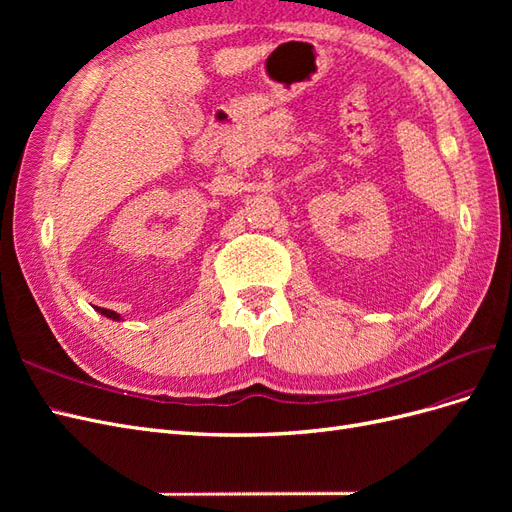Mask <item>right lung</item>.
Instances as JSON below:
<instances>
[{
	"label": "right lung",
	"instance_id": "obj_1",
	"mask_svg": "<svg viewBox=\"0 0 512 512\" xmlns=\"http://www.w3.org/2000/svg\"><path fill=\"white\" fill-rule=\"evenodd\" d=\"M98 312L102 314V316H106V318H113V320H119V314L117 312H113V309H104V307H96Z\"/></svg>",
	"mask_w": 512,
	"mask_h": 512
}]
</instances>
